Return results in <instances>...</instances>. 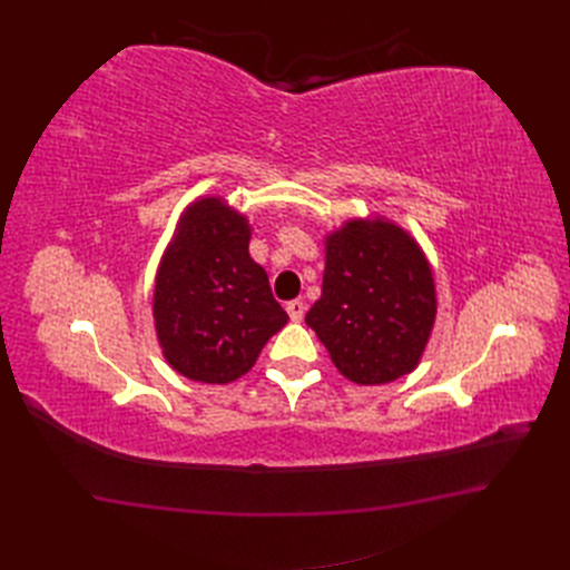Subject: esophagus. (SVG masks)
Returning a JSON list of instances; mask_svg holds the SVG:
<instances>
[{
    "label": "esophagus",
    "instance_id": "esophagus-1",
    "mask_svg": "<svg viewBox=\"0 0 570 570\" xmlns=\"http://www.w3.org/2000/svg\"><path fill=\"white\" fill-rule=\"evenodd\" d=\"M287 314H289V318L295 321V323H299L302 318H304V312H306V306H304V302L302 299H292V302H287Z\"/></svg>",
    "mask_w": 570,
    "mask_h": 570
}]
</instances>
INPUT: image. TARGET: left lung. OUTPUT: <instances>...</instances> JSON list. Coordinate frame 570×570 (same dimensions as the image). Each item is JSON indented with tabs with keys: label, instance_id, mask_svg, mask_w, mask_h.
<instances>
[{
	"label": "left lung",
	"instance_id": "obj_1",
	"mask_svg": "<svg viewBox=\"0 0 570 570\" xmlns=\"http://www.w3.org/2000/svg\"><path fill=\"white\" fill-rule=\"evenodd\" d=\"M438 316L421 245L383 216L350 218L325 235L321 299L306 325L356 385H385L419 366Z\"/></svg>",
	"mask_w": 570,
	"mask_h": 570
}]
</instances>
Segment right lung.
Wrapping results in <instances>:
<instances>
[{"instance_id":"right-lung-1","label":"right lung","mask_w":570,"mask_h":570,"mask_svg":"<svg viewBox=\"0 0 570 570\" xmlns=\"http://www.w3.org/2000/svg\"><path fill=\"white\" fill-rule=\"evenodd\" d=\"M249 239L247 216L206 195L183 212L161 256L154 331L166 364L189 381H237L287 323L266 271L249 256Z\"/></svg>"}]
</instances>
